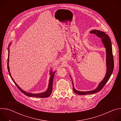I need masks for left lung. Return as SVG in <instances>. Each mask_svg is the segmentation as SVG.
I'll list each match as a JSON object with an SVG mask.
<instances>
[{
    "mask_svg": "<svg viewBox=\"0 0 121 121\" xmlns=\"http://www.w3.org/2000/svg\"><path fill=\"white\" fill-rule=\"evenodd\" d=\"M90 32L91 33L94 34L96 37L98 39L100 40V41L102 42L105 48L106 49V73L104 78L101 81H100V82L98 85V87L94 90L88 91H80L76 90L74 87L73 82L72 80L71 77L70 75H69L72 81L73 91L76 94L78 95H81L93 94L99 91L109 80L113 72V68H114V61H113V57L112 55V43L109 36L104 32L99 30H92Z\"/></svg>",
    "mask_w": 121,
    "mask_h": 121,
    "instance_id": "left-lung-1",
    "label": "left lung"
}]
</instances>
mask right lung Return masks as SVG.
Here are the masks:
<instances>
[{
	"mask_svg": "<svg viewBox=\"0 0 121 121\" xmlns=\"http://www.w3.org/2000/svg\"><path fill=\"white\" fill-rule=\"evenodd\" d=\"M11 44V43H9V46ZM9 46L8 47V70L9 73V75L11 78L12 79V81L14 82V83H15V84L16 85V86L17 87L20 91H21L24 94H25V95L28 96V97H37V98H47L49 97L51 94H52V88H53V79H54V77L55 74V73L56 71H54L53 72L52 70H51L50 72V77L49 78V84H48V88L47 89V90L43 92H41V93H29V92H27L25 91H24V90H22L19 86H18V85L17 84L15 81L14 80V79H13V78L11 77L10 72V70H9Z\"/></svg>",
	"mask_w": 121,
	"mask_h": 121,
	"instance_id": "add662e5",
	"label": "right lung"
}]
</instances>
